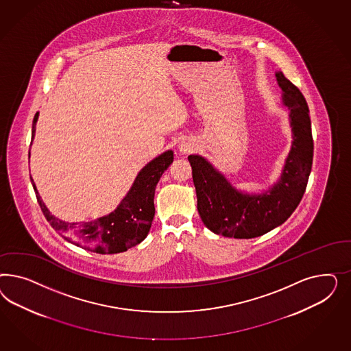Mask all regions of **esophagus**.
<instances>
[{
  "label": "esophagus",
  "instance_id": "obj_1",
  "mask_svg": "<svg viewBox=\"0 0 351 351\" xmlns=\"http://www.w3.org/2000/svg\"><path fill=\"white\" fill-rule=\"evenodd\" d=\"M193 150H194V147L191 145V143H189V141H182L179 145V152L184 156L191 154V153H193Z\"/></svg>",
  "mask_w": 351,
  "mask_h": 351
}]
</instances>
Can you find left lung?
Here are the masks:
<instances>
[{
  "mask_svg": "<svg viewBox=\"0 0 351 351\" xmlns=\"http://www.w3.org/2000/svg\"><path fill=\"white\" fill-rule=\"evenodd\" d=\"M282 103L289 109L292 147L282 175L269 191L248 194L235 189L221 172L201 156H189L197 208L215 234L250 239L273 230L293 213L308 185L314 143L306 100L282 72H276Z\"/></svg>",
  "mask_w": 351,
  "mask_h": 351,
  "instance_id": "8db88e82",
  "label": "left lung"
}]
</instances>
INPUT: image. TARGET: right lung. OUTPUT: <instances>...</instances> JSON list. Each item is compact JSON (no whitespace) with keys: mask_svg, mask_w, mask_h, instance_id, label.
<instances>
[{"mask_svg":"<svg viewBox=\"0 0 351 351\" xmlns=\"http://www.w3.org/2000/svg\"><path fill=\"white\" fill-rule=\"evenodd\" d=\"M38 112L33 118L32 141ZM173 162V152L167 150L141 169L126 197L113 213L88 223H65L55 217L43 202L36 184L33 189L46 220L64 239L96 254H119L141 243L148 235L154 217V191L165 171Z\"/></svg>","mask_w":351,"mask_h":351,"instance_id":"add662e5","label":"right lung"}]
</instances>
